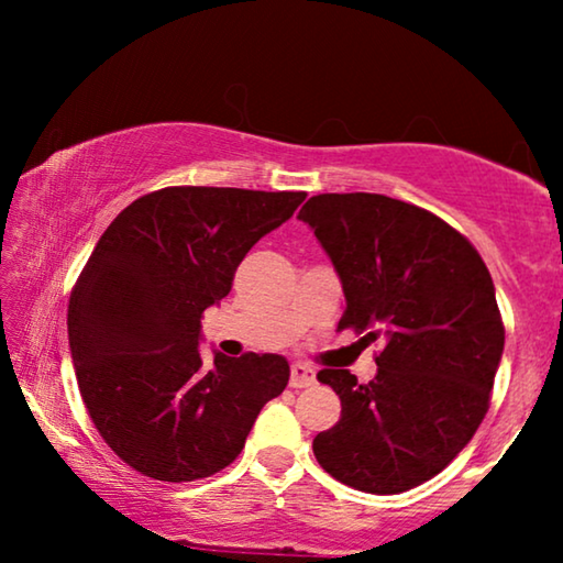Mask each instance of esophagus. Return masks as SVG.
<instances>
[{
	"mask_svg": "<svg viewBox=\"0 0 563 563\" xmlns=\"http://www.w3.org/2000/svg\"><path fill=\"white\" fill-rule=\"evenodd\" d=\"M289 384L295 389H302V387H312L314 384V368L307 366V364H291V376H289Z\"/></svg>",
	"mask_w": 563,
	"mask_h": 563,
	"instance_id": "34e87169",
	"label": "esophagus"
}]
</instances>
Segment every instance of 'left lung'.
<instances>
[{"label":"left lung","mask_w":563,"mask_h":563,"mask_svg":"<svg viewBox=\"0 0 563 563\" xmlns=\"http://www.w3.org/2000/svg\"><path fill=\"white\" fill-rule=\"evenodd\" d=\"M299 220L341 276L338 328L384 343L372 382L318 374L341 397V420L314 435V459L353 489L399 495L441 474L489 410L505 349L495 284L456 228L402 199L318 195Z\"/></svg>","instance_id":"1"}]
</instances>
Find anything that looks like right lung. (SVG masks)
<instances>
[{"label": "right lung", "instance_id": "1", "mask_svg": "<svg viewBox=\"0 0 563 563\" xmlns=\"http://www.w3.org/2000/svg\"><path fill=\"white\" fill-rule=\"evenodd\" d=\"M305 191L166 187L110 222L68 299V345L104 443L151 479L195 482L243 451L289 382L276 353L199 356L202 312L235 268L287 222Z\"/></svg>", "mask_w": 563, "mask_h": 563}]
</instances>
